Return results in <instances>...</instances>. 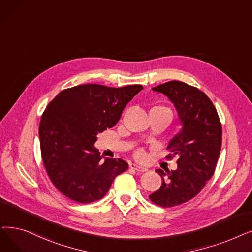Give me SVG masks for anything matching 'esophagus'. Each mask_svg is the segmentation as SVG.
Segmentation results:
<instances>
[{
  "instance_id": "34e87169",
  "label": "esophagus",
  "mask_w": 252,
  "mask_h": 252,
  "mask_svg": "<svg viewBox=\"0 0 252 252\" xmlns=\"http://www.w3.org/2000/svg\"><path fill=\"white\" fill-rule=\"evenodd\" d=\"M129 168H130V169H134V170H136V171H138V172H146V171H147L146 168L138 166V165H136V163H133V162L129 163Z\"/></svg>"
}]
</instances>
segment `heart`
Masks as SVG:
<instances>
[{"label":"heart","mask_w":252,"mask_h":252,"mask_svg":"<svg viewBox=\"0 0 252 252\" xmlns=\"http://www.w3.org/2000/svg\"><path fill=\"white\" fill-rule=\"evenodd\" d=\"M151 110H160V111H165V112H167V113H169L170 115H171V117H172V112H171V110L169 108H167V107H165V106H155V107H152L151 108ZM136 158H143L144 157H145V152H144V150L142 149V148H140V149H138L137 151H136Z\"/></svg>","instance_id":"obj_1"}]
</instances>
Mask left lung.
Segmentation results:
<instances>
[{
	"label": "left lung",
	"mask_w": 252,
	"mask_h": 252,
	"mask_svg": "<svg viewBox=\"0 0 252 252\" xmlns=\"http://www.w3.org/2000/svg\"><path fill=\"white\" fill-rule=\"evenodd\" d=\"M174 104L182 128L167 147L168 159L178 156L175 171L157 170L162 179L158 190L149 195L156 205L169 208L191 200L213 176L221 148L222 128L216 109L205 93L181 81L152 87Z\"/></svg>",
	"instance_id": "left-lung-1"
}]
</instances>
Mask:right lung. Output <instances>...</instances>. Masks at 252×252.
<instances>
[{
  "label": "right lung",
  "instance_id": "1",
  "mask_svg": "<svg viewBox=\"0 0 252 252\" xmlns=\"http://www.w3.org/2000/svg\"><path fill=\"white\" fill-rule=\"evenodd\" d=\"M140 84L108 87L82 84L62 91L41 117L39 137L48 176L67 198L81 204L101 200L128 165L105 158L94 144L96 135L114 126Z\"/></svg>",
  "mask_w": 252,
  "mask_h": 252
}]
</instances>
